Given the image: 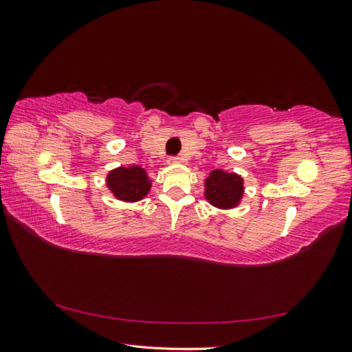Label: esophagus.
Instances as JSON below:
<instances>
[{
  "label": "esophagus",
  "instance_id": "obj_1",
  "mask_svg": "<svg viewBox=\"0 0 352 352\" xmlns=\"http://www.w3.org/2000/svg\"><path fill=\"white\" fill-rule=\"evenodd\" d=\"M182 162H183V158H180V157H170L168 160L169 164H178V163H182Z\"/></svg>",
  "mask_w": 352,
  "mask_h": 352
}]
</instances>
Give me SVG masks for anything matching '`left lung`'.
Segmentation results:
<instances>
[{
    "label": "left lung",
    "mask_w": 352,
    "mask_h": 352,
    "mask_svg": "<svg viewBox=\"0 0 352 352\" xmlns=\"http://www.w3.org/2000/svg\"><path fill=\"white\" fill-rule=\"evenodd\" d=\"M243 178L223 169L212 170L205 180V199L219 210H231L243 197Z\"/></svg>",
    "instance_id": "1"
}]
</instances>
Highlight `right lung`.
I'll return each mask as SVG.
<instances>
[{"instance_id": "obj_1", "label": "right lung", "mask_w": 352, "mask_h": 352, "mask_svg": "<svg viewBox=\"0 0 352 352\" xmlns=\"http://www.w3.org/2000/svg\"><path fill=\"white\" fill-rule=\"evenodd\" d=\"M105 182L110 192L122 201L142 200L152 188V180L141 166H121L113 169L107 174Z\"/></svg>"}]
</instances>
